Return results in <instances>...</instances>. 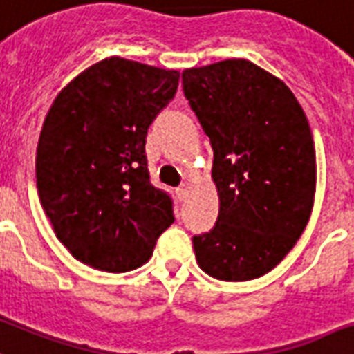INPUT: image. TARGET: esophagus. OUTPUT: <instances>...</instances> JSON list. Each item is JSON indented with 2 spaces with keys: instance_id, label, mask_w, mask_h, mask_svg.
I'll return each mask as SVG.
<instances>
[{
  "instance_id": "34e87169",
  "label": "esophagus",
  "mask_w": 354,
  "mask_h": 354,
  "mask_svg": "<svg viewBox=\"0 0 354 354\" xmlns=\"http://www.w3.org/2000/svg\"><path fill=\"white\" fill-rule=\"evenodd\" d=\"M187 191H189L187 183H182V185L176 189V196L180 198V201H185V196H187Z\"/></svg>"
}]
</instances>
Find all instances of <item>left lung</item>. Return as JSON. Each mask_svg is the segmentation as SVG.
Returning <instances> with one entry per match:
<instances>
[{
  "label": "left lung",
  "mask_w": 354,
  "mask_h": 354,
  "mask_svg": "<svg viewBox=\"0 0 354 354\" xmlns=\"http://www.w3.org/2000/svg\"><path fill=\"white\" fill-rule=\"evenodd\" d=\"M183 94L213 148V230L193 237L204 273L245 282L269 273L301 237L315 195L308 118L284 81L247 59L182 72Z\"/></svg>",
  "instance_id": "left-lung-1"
}]
</instances>
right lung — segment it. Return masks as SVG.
Wrapping results in <instances>:
<instances>
[{"label": "right lung", "instance_id": "add662e5", "mask_svg": "<svg viewBox=\"0 0 354 354\" xmlns=\"http://www.w3.org/2000/svg\"><path fill=\"white\" fill-rule=\"evenodd\" d=\"M178 81V70L107 57L53 100L37 147V189L55 236L81 263L137 269L174 223L171 196L150 183L145 142Z\"/></svg>", "mask_w": 354, "mask_h": 354}]
</instances>
